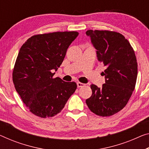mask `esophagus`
<instances>
[{
	"label": "esophagus",
	"instance_id": "obj_1",
	"mask_svg": "<svg viewBox=\"0 0 149 149\" xmlns=\"http://www.w3.org/2000/svg\"><path fill=\"white\" fill-rule=\"evenodd\" d=\"M77 84L78 87H82V86H84V85H85L84 83H82V82H77Z\"/></svg>",
	"mask_w": 149,
	"mask_h": 149
}]
</instances>
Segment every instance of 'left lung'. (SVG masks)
<instances>
[{
	"label": "left lung",
	"instance_id": "1",
	"mask_svg": "<svg viewBox=\"0 0 149 149\" xmlns=\"http://www.w3.org/2000/svg\"><path fill=\"white\" fill-rule=\"evenodd\" d=\"M97 51L98 60L106 69L102 88L91 84L92 95L86 100L93 113L109 116L117 113L127 105L136 82L137 62L130 42L119 33L88 30L86 32Z\"/></svg>",
	"mask_w": 149,
	"mask_h": 149
}]
</instances>
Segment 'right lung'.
Returning <instances> with one entry per match:
<instances>
[{
	"instance_id": "right-lung-1",
	"label": "right lung",
	"mask_w": 149,
	"mask_h": 149,
	"mask_svg": "<svg viewBox=\"0 0 149 149\" xmlns=\"http://www.w3.org/2000/svg\"><path fill=\"white\" fill-rule=\"evenodd\" d=\"M79 35L76 31L40 34L20 48L13 71L17 92L32 113L41 118L60 113L77 88L74 82L53 78L67 49Z\"/></svg>"
}]
</instances>
